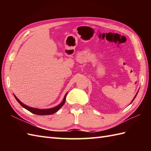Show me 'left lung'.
Returning a JSON list of instances; mask_svg holds the SVG:
<instances>
[{"label":"left lung","instance_id":"1","mask_svg":"<svg viewBox=\"0 0 151 151\" xmlns=\"http://www.w3.org/2000/svg\"><path fill=\"white\" fill-rule=\"evenodd\" d=\"M137 93H138V92H137ZM137 93H136V95H135V97H134V98L133 99V100H132V101H133L134 100V99H135V98H136V95H137ZM132 102H131V103H132Z\"/></svg>","mask_w":151,"mask_h":151}]
</instances>
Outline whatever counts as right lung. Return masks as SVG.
<instances>
[{"label":"right lung","mask_w":151,"mask_h":151,"mask_svg":"<svg viewBox=\"0 0 151 151\" xmlns=\"http://www.w3.org/2000/svg\"><path fill=\"white\" fill-rule=\"evenodd\" d=\"M66 95L67 93L64 96V98L63 99V101L61 102V103L56 106L52 108H49V109H38V108H32L30 106H28L25 105L24 104L22 103L19 100V99L16 97V96L14 95V97L15 98L16 100L17 101V102H19V104H20L22 107L24 108L25 109H27V110H28L29 111H30L31 113L34 114H36V115H51V114H53L54 113H56V111H58L63 106V105L64 104L65 102V98H66Z\"/></svg>","instance_id":"obj_1"}]
</instances>
